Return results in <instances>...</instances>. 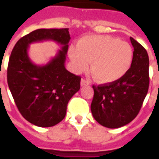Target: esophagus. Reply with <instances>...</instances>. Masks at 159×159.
Instances as JSON below:
<instances>
[{
	"label": "esophagus",
	"mask_w": 159,
	"mask_h": 159,
	"mask_svg": "<svg viewBox=\"0 0 159 159\" xmlns=\"http://www.w3.org/2000/svg\"><path fill=\"white\" fill-rule=\"evenodd\" d=\"M89 81H87L86 79H82L81 80V86H89Z\"/></svg>",
	"instance_id": "34e87169"
}]
</instances>
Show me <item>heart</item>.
Returning <instances> with one entry per match:
<instances>
[{
    "label": "heart",
    "mask_w": 159,
    "mask_h": 159,
    "mask_svg": "<svg viewBox=\"0 0 159 159\" xmlns=\"http://www.w3.org/2000/svg\"><path fill=\"white\" fill-rule=\"evenodd\" d=\"M69 57L76 72L90 70L100 83H111L121 79L133 61L129 43L109 36H88L69 48Z\"/></svg>",
    "instance_id": "b5f03b06"
}]
</instances>
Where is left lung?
I'll return each instance as SVG.
<instances>
[{"instance_id":"8db88e82","label":"left lung","mask_w":159,"mask_h":159,"mask_svg":"<svg viewBox=\"0 0 159 159\" xmlns=\"http://www.w3.org/2000/svg\"><path fill=\"white\" fill-rule=\"evenodd\" d=\"M134 48L129 70L117 82L93 86L91 111L102 126L117 129L135 118L149 88V58L146 49L130 37Z\"/></svg>"}]
</instances>
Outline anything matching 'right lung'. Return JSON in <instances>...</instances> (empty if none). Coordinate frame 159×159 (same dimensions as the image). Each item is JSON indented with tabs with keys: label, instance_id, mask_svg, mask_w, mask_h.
<instances>
[{
	"label": "right lung",
	"instance_id": "add662e5",
	"mask_svg": "<svg viewBox=\"0 0 159 159\" xmlns=\"http://www.w3.org/2000/svg\"><path fill=\"white\" fill-rule=\"evenodd\" d=\"M69 29H38L17 42L9 58L7 84L19 112L38 127H52L61 122L70 98L80 89L81 77L65 67ZM54 40L62 46L44 66L34 64L28 48L33 42Z\"/></svg>",
	"mask_w": 159,
	"mask_h": 159
}]
</instances>
